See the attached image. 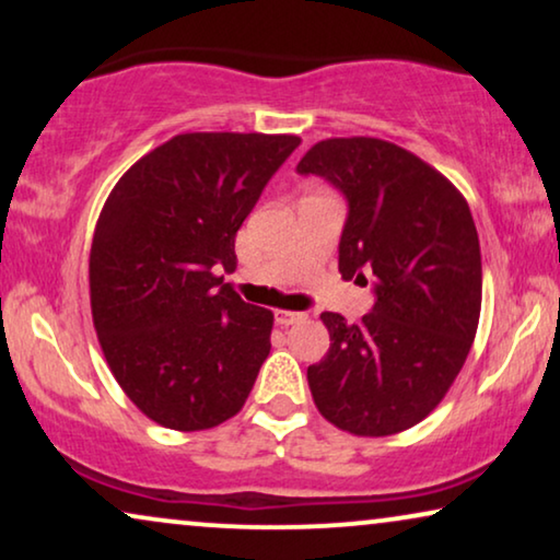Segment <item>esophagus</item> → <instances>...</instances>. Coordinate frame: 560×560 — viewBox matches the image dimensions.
I'll use <instances>...</instances> for the list:
<instances>
[{
	"label": "esophagus",
	"instance_id": "esophagus-1",
	"mask_svg": "<svg viewBox=\"0 0 560 560\" xmlns=\"http://www.w3.org/2000/svg\"><path fill=\"white\" fill-rule=\"evenodd\" d=\"M308 316L305 313H298V311H275V320H278L280 326H293V324H301Z\"/></svg>",
	"mask_w": 560,
	"mask_h": 560
}]
</instances>
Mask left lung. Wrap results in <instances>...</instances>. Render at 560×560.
<instances>
[{"instance_id": "1", "label": "left lung", "mask_w": 560, "mask_h": 560, "mask_svg": "<svg viewBox=\"0 0 560 560\" xmlns=\"http://www.w3.org/2000/svg\"><path fill=\"white\" fill-rule=\"evenodd\" d=\"M347 198L341 278H372L362 324L320 313L331 347L308 366L328 423L393 435L420 423L469 357L481 311V255L469 203L439 171L374 137L324 140L295 167Z\"/></svg>"}]
</instances>
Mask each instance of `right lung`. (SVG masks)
<instances>
[{"label": "right lung", "mask_w": 560, "mask_h": 560, "mask_svg": "<svg viewBox=\"0 0 560 560\" xmlns=\"http://www.w3.org/2000/svg\"><path fill=\"white\" fill-rule=\"evenodd\" d=\"M298 144L295 135H178L106 198L91 313L114 380L155 423L203 431L249 397L272 311L244 303L219 270L234 272V236Z\"/></svg>", "instance_id": "1"}]
</instances>
